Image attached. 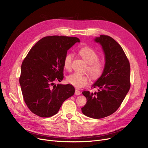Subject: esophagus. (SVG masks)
Returning <instances> with one entry per match:
<instances>
[{"mask_svg":"<svg viewBox=\"0 0 148 148\" xmlns=\"http://www.w3.org/2000/svg\"><path fill=\"white\" fill-rule=\"evenodd\" d=\"M75 94L76 95H80V91L79 90H78V89H75Z\"/></svg>","mask_w":148,"mask_h":148,"instance_id":"34e87169","label":"esophagus"}]
</instances>
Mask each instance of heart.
I'll return each instance as SVG.
<instances>
[{
    "label": "heart",
    "instance_id": "heart-1",
    "mask_svg": "<svg viewBox=\"0 0 148 148\" xmlns=\"http://www.w3.org/2000/svg\"><path fill=\"white\" fill-rule=\"evenodd\" d=\"M80 56L88 64L87 71L93 79H98L101 76L104 71V63L98 59L97 52L88 46H84L79 49ZM73 60V54L67 53L64 57L63 64L66 70H71ZM66 81L77 88H82L87 86L89 83V77L87 74L73 73L66 77Z\"/></svg>",
    "mask_w": 148,
    "mask_h": 148
}]
</instances>
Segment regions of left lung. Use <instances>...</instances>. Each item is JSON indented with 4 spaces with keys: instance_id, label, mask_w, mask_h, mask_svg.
<instances>
[{
    "instance_id": "obj_1",
    "label": "left lung",
    "mask_w": 148,
    "mask_h": 148,
    "mask_svg": "<svg viewBox=\"0 0 148 148\" xmlns=\"http://www.w3.org/2000/svg\"><path fill=\"white\" fill-rule=\"evenodd\" d=\"M95 41L102 46L106 63L103 74L92 86L99 88L98 92H82L87 102L82 111L89 118L101 119L117 110L127 95L131 86L130 65L121 46L113 38L101 35Z\"/></svg>"
}]
</instances>
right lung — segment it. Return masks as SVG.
<instances>
[{
    "label": "right lung",
    "instance_id": "obj_1",
    "mask_svg": "<svg viewBox=\"0 0 148 148\" xmlns=\"http://www.w3.org/2000/svg\"><path fill=\"white\" fill-rule=\"evenodd\" d=\"M80 40L64 36H45L38 41L23 60L19 82L25 102L42 118L56 114L65 101L74 95L71 84H56L64 79V57Z\"/></svg>",
    "mask_w": 148,
    "mask_h": 148
}]
</instances>
